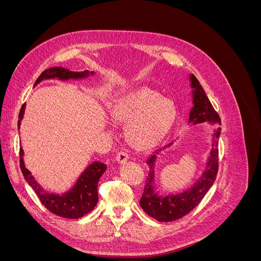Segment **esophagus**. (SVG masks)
<instances>
[{
	"label": "esophagus",
	"instance_id": "1",
	"mask_svg": "<svg viewBox=\"0 0 261 261\" xmlns=\"http://www.w3.org/2000/svg\"><path fill=\"white\" fill-rule=\"evenodd\" d=\"M128 158H129V154H128V152L127 151H120V152H117V154H116V161L118 162V163H125L126 161L128 160Z\"/></svg>",
	"mask_w": 261,
	"mask_h": 261
}]
</instances>
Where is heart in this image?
<instances>
[{
  "instance_id": "1",
  "label": "heart",
  "mask_w": 261,
  "mask_h": 261,
  "mask_svg": "<svg viewBox=\"0 0 261 261\" xmlns=\"http://www.w3.org/2000/svg\"><path fill=\"white\" fill-rule=\"evenodd\" d=\"M112 115L117 121L129 122L127 133L134 146L149 149L171 130L176 120V107L158 91L141 87L118 98Z\"/></svg>"
}]
</instances>
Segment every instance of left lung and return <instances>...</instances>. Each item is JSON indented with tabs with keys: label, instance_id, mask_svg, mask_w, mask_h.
Returning <instances> with one entry per match:
<instances>
[{
	"label": "left lung",
	"instance_id": "8db88e82",
	"mask_svg": "<svg viewBox=\"0 0 261 261\" xmlns=\"http://www.w3.org/2000/svg\"><path fill=\"white\" fill-rule=\"evenodd\" d=\"M192 87L194 88V107L189 114V122L201 123L204 121H209L213 124L221 125V118L218 112L212 107L209 98L206 92L202 89L199 81L197 80L195 75H191ZM221 127L213 134V145L210 153L206 171L202 174L201 178L192 187L189 191L179 194L176 196H165L163 198L158 197L153 194L152 191V180L153 172L150 171L146 178L145 188L143 196L140 198V207L148 216L153 219L161 221V222H170V221L177 220L181 217L186 216L198 206L202 200L204 195L213 185L218 174L219 170V144L218 139L220 136ZM154 161V155H152L147 161L150 169L152 170V165Z\"/></svg>",
	"mask_w": 261,
	"mask_h": 261
}]
</instances>
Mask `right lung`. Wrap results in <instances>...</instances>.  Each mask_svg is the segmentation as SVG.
<instances>
[{"mask_svg": "<svg viewBox=\"0 0 261 261\" xmlns=\"http://www.w3.org/2000/svg\"><path fill=\"white\" fill-rule=\"evenodd\" d=\"M92 74V72H91ZM89 75L88 70L85 72H72L65 67H50L44 69L43 72L38 77L35 85L40 83L42 80L46 78H60V80H68V78H83ZM25 112V105H22L19 111V120L18 127L20 125V121ZM23 151L19 148V164L22 175L27 180V183L33 187L35 193L37 194L39 200L41 201L43 206L51 211L52 213L66 219H78L86 216L87 213L93 210L98 202V181L107 170V165L100 162H94L90 164L87 170L83 173L80 179L77 180L75 187L72 191L66 193L65 195L58 196L45 193L43 188L38 185L31 173L25 168L22 160Z\"/></svg>", "mask_w": 261, "mask_h": 261, "instance_id": "obj_1", "label": "right lung"}]
</instances>
